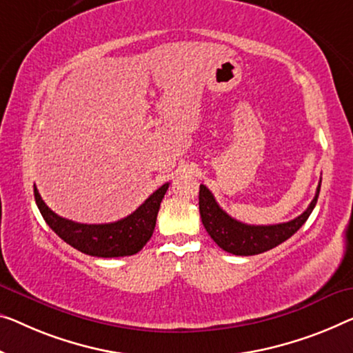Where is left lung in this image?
<instances>
[{
	"label": "left lung",
	"instance_id": "obj_1",
	"mask_svg": "<svg viewBox=\"0 0 353 353\" xmlns=\"http://www.w3.org/2000/svg\"><path fill=\"white\" fill-rule=\"evenodd\" d=\"M319 193L320 183L307 209L290 222L277 225H247L230 217L219 206L209 188L199 185V214H201L204 228L220 249L241 256L259 255L282 244L303 227L317 204Z\"/></svg>",
	"mask_w": 353,
	"mask_h": 353
}]
</instances>
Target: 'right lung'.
<instances>
[{
  "label": "right lung",
  "mask_w": 353,
  "mask_h": 353,
  "mask_svg": "<svg viewBox=\"0 0 353 353\" xmlns=\"http://www.w3.org/2000/svg\"><path fill=\"white\" fill-rule=\"evenodd\" d=\"M170 183L161 185L150 194L141 206L128 217L112 223H79L57 215L42 201L38 188L34 187V199L46 223L55 231L66 244L82 254L101 259L134 255L147 244L155 230L160 203Z\"/></svg>",
  "instance_id": "obj_1"
}]
</instances>
